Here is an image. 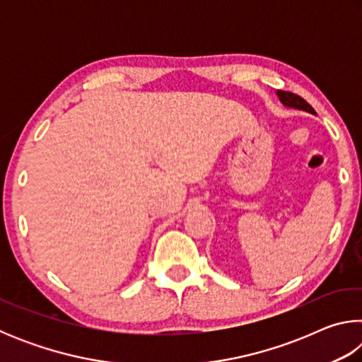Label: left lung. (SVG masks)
<instances>
[{"mask_svg": "<svg viewBox=\"0 0 362 362\" xmlns=\"http://www.w3.org/2000/svg\"><path fill=\"white\" fill-rule=\"evenodd\" d=\"M276 95H278L279 102L283 103L284 107L293 108V110H300V112H306V113L315 115L313 107H311L306 100H303L300 95L292 94V93H287V90H276Z\"/></svg>", "mask_w": 362, "mask_h": 362, "instance_id": "1", "label": "left lung"}]
</instances>
